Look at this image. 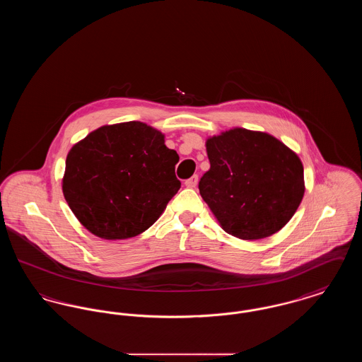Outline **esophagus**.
Here are the masks:
<instances>
[{"label": "esophagus", "instance_id": "obj_1", "mask_svg": "<svg viewBox=\"0 0 362 362\" xmlns=\"http://www.w3.org/2000/svg\"><path fill=\"white\" fill-rule=\"evenodd\" d=\"M185 185H186V187H189V189H194V187L198 185V176H197V175L191 176L189 179H187V180L185 182Z\"/></svg>", "mask_w": 362, "mask_h": 362}]
</instances>
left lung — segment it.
<instances>
[{"label":"left lung","instance_id":"1","mask_svg":"<svg viewBox=\"0 0 362 362\" xmlns=\"http://www.w3.org/2000/svg\"><path fill=\"white\" fill-rule=\"evenodd\" d=\"M206 153L199 194L226 233L259 240L291 221L304 197V168L282 141L233 127L207 137Z\"/></svg>","mask_w":362,"mask_h":362}]
</instances>
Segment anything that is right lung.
Instances as JSON below:
<instances>
[{
	"mask_svg": "<svg viewBox=\"0 0 362 362\" xmlns=\"http://www.w3.org/2000/svg\"><path fill=\"white\" fill-rule=\"evenodd\" d=\"M144 122L105 124L74 144L62 191L73 214L104 240L138 236L155 224L180 189L179 156Z\"/></svg>",
	"mask_w": 362,
	"mask_h": 362,
	"instance_id": "right-lung-1",
	"label": "right lung"
}]
</instances>
